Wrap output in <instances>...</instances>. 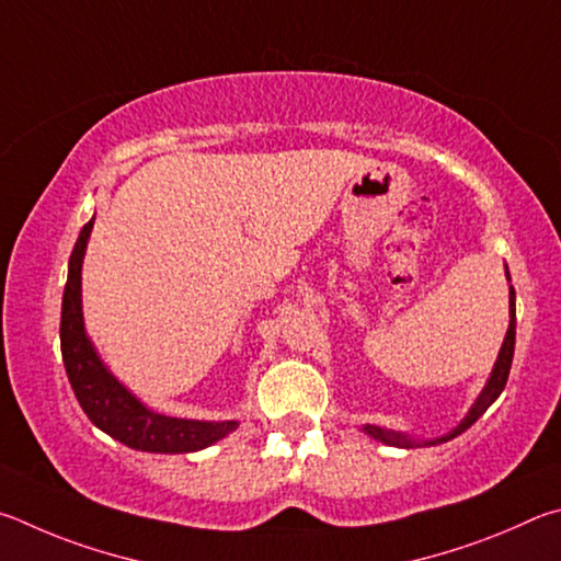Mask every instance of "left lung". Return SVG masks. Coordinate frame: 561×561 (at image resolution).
Returning a JSON list of instances; mask_svg holds the SVG:
<instances>
[{"label":"left lung","instance_id":"8db88e82","mask_svg":"<svg viewBox=\"0 0 561 561\" xmlns=\"http://www.w3.org/2000/svg\"><path fill=\"white\" fill-rule=\"evenodd\" d=\"M505 275H507V283H510V271L505 265ZM513 355H515V288L510 286V325L505 332V340H503V347L497 352V359L493 365V371H490V377L485 381V387L480 389L478 399L473 401V407L468 409V414L460 419V424L456 428H450L448 434L444 436H436V438H414L404 434V431H394V428H385V426H375V424H365L359 431L362 434H367L369 438L379 440V444L385 446H397V448H421V446H438V444H446V440L456 438L468 431L470 426L476 424V421L485 414V411L493 407V401L503 394V389L507 385V375H510V365H513Z\"/></svg>","mask_w":561,"mask_h":561}]
</instances>
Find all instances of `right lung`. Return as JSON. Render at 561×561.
Returning <instances> with one entry per match:
<instances>
[{
    "label": "right lung",
    "mask_w": 561,
    "mask_h": 561,
    "mask_svg": "<svg viewBox=\"0 0 561 561\" xmlns=\"http://www.w3.org/2000/svg\"><path fill=\"white\" fill-rule=\"evenodd\" d=\"M93 221H88L73 245L68 261V280L61 302V355L68 381H71L78 404L93 424L121 444L145 454H194L239 428V421H199L160 414L137 399L117 379L98 355L85 332L81 271L91 239Z\"/></svg>",
    "instance_id": "1"
}]
</instances>
